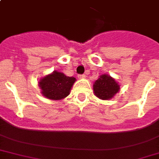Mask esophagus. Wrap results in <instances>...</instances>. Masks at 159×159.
Returning a JSON list of instances; mask_svg holds the SVG:
<instances>
[{"label": "esophagus", "mask_w": 159, "mask_h": 159, "mask_svg": "<svg viewBox=\"0 0 159 159\" xmlns=\"http://www.w3.org/2000/svg\"><path fill=\"white\" fill-rule=\"evenodd\" d=\"M79 79H84L85 78V75H78Z\"/></svg>", "instance_id": "1"}]
</instances>
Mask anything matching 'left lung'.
<instances>
[{
    "label": "left lung",
    "mask_w": 159,
    "mask_h": 159,
    "mask_svg": "<svg viewBox=\"0 0 159 159\" xmlns=\"http://www.w3.org/2000/svg\"><path fill=\"white\" fill-rule=\"evenodd\" d=\"M94 93L101 100L111 99L120 89L118 83L108 75H102L93 85Z\"/></svg>",
    "instance_id": "1"
}]
</instances>
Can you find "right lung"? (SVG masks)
Returning <instances> with one entry per match:
<instances>
[{"instance_id": "1", "label": "right lung", "mask_w": 159, "mask_h": 159, "mask_svg": "<svg viewBox=\"0 0 159 159\" xmlns=\"http://www.w3.org/2000/svg\"><path fill=\"white\" fill-rule=\"evenodd\" d=\"M75 80V77H69L61 72L53 71L41 79L39 84L43 96L50 100L59 101L70 95Z\"/></svg>"}]
</instances>
